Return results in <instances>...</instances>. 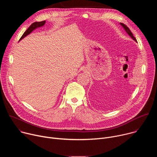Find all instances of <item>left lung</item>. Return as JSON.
<instances>
[{"instance_id":"8db88e82","label":"left lung","mask_w":157,"mask_h":157,"mask_svg":"<svg viewBox=\"0 0 157 157\" xmlns=\"http://www.w3.org/2000/svg\"><path fill=\"white\" fill-rule=\"evenodd\" d=\"M120 24L123 27V28L125 29V31H126V32L128 33V35L129 36H130V37H131L133 40H135L136 41H137L136 38L133 36V35L132 33L131 32V31L130 30V29H128V27H127V26H126L125 24H122V23H121Z\"/></svg>"}]
</instances>
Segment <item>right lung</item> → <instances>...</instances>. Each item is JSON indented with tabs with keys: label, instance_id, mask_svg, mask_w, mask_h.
I'll use <instances>...</instances> for the list:
<instances>
[{
	"label": "right lung",
	"instance_id": "add662e5",
	"mask_svg": "<svg viewBox=\"0 0 157 157\" xmlns=\"http://www.w3.org/2000/svg\"><path fill=\"white\" fill-rule=\"evenodd\" d=\"M44 24H45V20L44 21H36V22H34V23H33L29 28L28 29L24 32V33L22 35V36H21V38H20V40H21L22 38H24L25 36H26L27 35H28L29 34H30L33 30H35V29L38 28V27H42L44 25Z\"/></svg>",
	"mask_w": 157,
	"mask_h": 157
}]
</instances>
